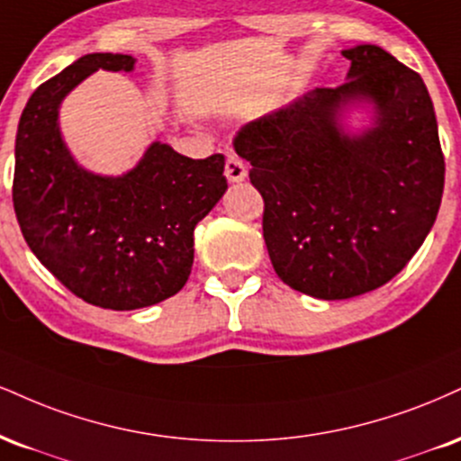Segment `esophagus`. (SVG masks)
Here are the masks:
<instances>
[{
    "label": "esophagus",
    "instance_id": "obj_1",
    "mask_svg": "<svg viewBox=\"0 0 461 461\" xmlns=\"http://www.w3.org/2000/svg\"><path fill=\"white\" fill-rule=\"evenodd\" d=\"M225 176L230 182H242L247 177V165L236 154H227L225 160Z\"/></svg>",
    "mask_w": 461,
    "mask_h": 461
}]
</instances>
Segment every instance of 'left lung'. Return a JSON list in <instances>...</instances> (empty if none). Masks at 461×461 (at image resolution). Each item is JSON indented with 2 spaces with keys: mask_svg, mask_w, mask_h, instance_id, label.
Returning a JSON list of instances; mask_svg holds the SVG:
<instances>
[{
  "mask_svg": "<svg viewBox=\"0 0 461 461\" xmlns=\"http://www.w3.org/2000/svg\"><path fill=\"white\" fill-rule=\"evenodd\" d=\"M348 81L242 126L238 157L264 199L270 262L294 290L324 301L360 296L406 268L434 225L445 188L434 104L419 72L375 44L343 51ZM367 97L376 126H336L341 104Z\"/></svg>",
  "mask_w": 461,
  "mask_h": 461,
  "instance_id": "1",
  "label": "left lung"
}]
</instances>
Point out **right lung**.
Returning a JSON list of instances; mask_svg holds the SVG:
<instances>
[{
    "label": "right lung",
    "mask_w": 461,
    "mask_h": 461,
    "mask_svg": "<svg viewBox=\"0 0 461 461\" xmlns=\"http://www.w3.org/2000/svg\"><path fill=\"white\" fill-rule=\"evenodd\" d=\"M122 53L83 55L36 87L19 120L13 203L27 247L81 301L113 312L149 307L185 287L193 231L223 197L225 157L188 158L152 143L122 177L81 169L58 107L94 70H132Z\"/></svg>",
    "instance_id": "right-lung-1"
}]
</instances>
